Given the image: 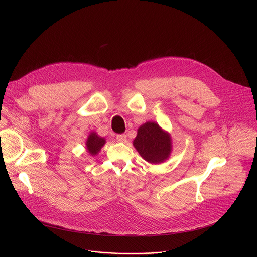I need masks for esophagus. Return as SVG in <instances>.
<instances>
[{"label": "esophagus", "mask_w": 257, "mask_h": 257, "mask_svg": "<svg viewBox=\"0 0 257 257\" xmlns=\"http://www.w3.org/2000/svg\"><path fill=\"white\" fill-rule=\"evenodd\" d=\"M117 141L118 142H125L126 141V135L125 134L117 135Z\"/></svg>", "instance_id": "obj_1"}]
</instances>
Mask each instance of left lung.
Segmentation results:
<instances>
[{
	"label": "left lung",
	"instance_id": "left-lung-1",
	"mask_svg": "<svg viewBox=\"0 0 257 257\" xmlns=\"http://www.w3.org/2000/svg\"><path fill=\"white\" fill-rule=\"evenodd\" d=\"M133 146L144 161L153 165L167 161L173 150L171 134L152 121L142 124L137 129Z\"/></svg>",
	"mask_w": 257,
	"mask_h": 257
}]
</instances>
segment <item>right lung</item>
I'll list each match as a JSON object with an SVG mask.
<instances>
[{"mask_svg":"<svg viewBox=\"0 0 257 257\" xmlns=\"http://www.w3.org/2000/svg\"><path fill=\"white\" fill-rule=\"evenodd\" d=\"M105 142V138L100 137L96 132L91 131L85 141V148L87 153L92 157L97 156Z\"/></svg>","mask_w":257,"mask_h":257,"instance_id":"add662e5","label":"right lung"}]
</instances>
